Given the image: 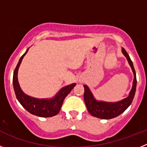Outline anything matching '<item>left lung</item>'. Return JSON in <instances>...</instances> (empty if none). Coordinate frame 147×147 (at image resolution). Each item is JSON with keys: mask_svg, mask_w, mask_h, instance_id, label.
Returning a JSON list of instances; mask_svg holds the SVG:
<instances>
[{"mask_svg": "<svg viewBox=\"0 0 147 147\" xmlns=\"http://www.w3.org/2000/svg\"><path fill=\"white\" fill-rule=\"evenodd\" d=\"M122 53L127 58L134 74V80L132 82V89L129 92V96L127 98L122 99L121 101L117 102H107L97 101L93 96L91 91L90 90L89 88L86 85H84V88H85L84 100H85V105H86L88 112L94 117L102 119H110L117 117L118 115L124 113L127 110V107L131 105L133 100L135 93H136V84H137L136 71H135L133 64L129 54H127L125 49L123 48H122Z\"/></svg>", "mask_w": 147, "mask_h": 147, "instance_id": "1", "label": "left lung"}]
</instances>
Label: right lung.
I'll return each instance as SVG.
<instances>
[{"instance_id":"1","label":"right lung","mask_w":147,"mask_h":147,"mask_svg":"<svg viewBox=\"0 0 147 147\" xmlns=\"http://www.w3.org/2000/svg\"><path fill=\"white\" fill-rule=\"evenodd\" d=\"M28 49L20 57L13 74V86L16 97L20 105L30 113L40 117H51L57 115L62 107L65 98L69 94L71 90L76 86V84L73 83L71 85L62 88L57 93L55 96L51 98H37L29 96L23 93L20 88L18 80V68L23 60L24 56L28 52Z\"/></svg>"}]
</instances>
